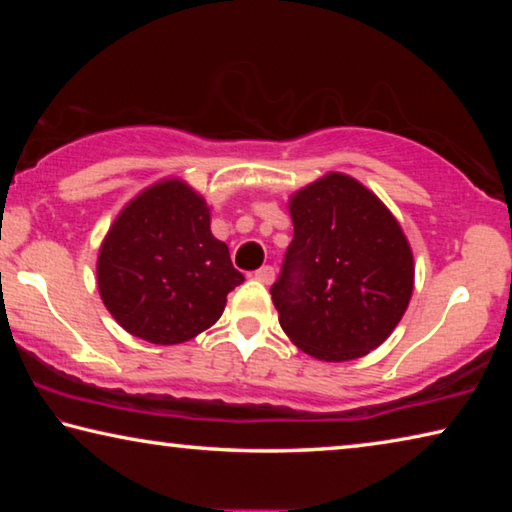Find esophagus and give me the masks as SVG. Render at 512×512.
<instances>
[{"label": "esophagus", "mask_w": 512, "mask_h": 512, "mask_svg": "<svg viewBox=\"0 0 512 512\" xmlns=\"http://www.w3.org/2000/svg\"><path fill=\"white\" fill-rule=\"evenodd\" d=\"M255 280H259L262 284H271L273 280H275V268L273 266H262V268H257L255 271Z\"/></svg>", "instance_id": "34e87169"}]
</instances>
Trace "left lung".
Instances as JSON below:
<instances>
[{"label": "left lung", "instance_id": "left-lung-1", "mask_svg": "<svg viewBox=\"0 0 512 512\" xmlns=\"http://www.w3.org/2000/svg\"><path fill=\"white\" fill-rule=\"evenodd\" d=\"M293 239L271 287L284 334L320 361L363 357L409 307L413 255L379 198L343 173L291 196Z\"/></svg>", "mask_w": 512, "mask_h": 512}]
</instances>
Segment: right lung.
I'll use <instances>...</instances> for the list:
<instances>
[{
	"instance_id": "add662e5",
	"label": "right lung",
	"mask_w": 512,
	"mask_h": 512,
	"mask_svg": "<svg viewBox=\"0 0 512 512\" xmlns=\"http://www.w3.org/2000/svg\"><path fill=\"white\" fill-rule=\"evenodd\" d=\"M97 282L103 305L137 339L176 345L221 318L244 282L210 232V210L192 187L162 180L128 203L103 239Z\"/></svg>"
}]
</instances>
